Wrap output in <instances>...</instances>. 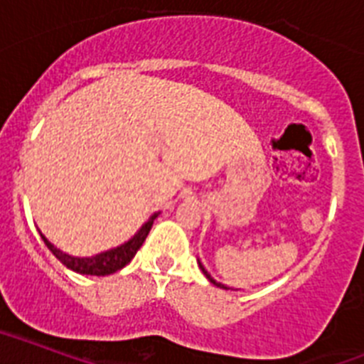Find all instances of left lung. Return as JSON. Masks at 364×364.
Segmentation results:
<instances>
[{
    "label": "left lung",
    "mask_w": 364,
    "mask_h": 364,
    "mask_svg": "<svg viewBox=\"0 0 364 364\" xmlns=\"http://www.w3.org/2000/svg\"><path fill=\"white\" fill-rule=\"evenodd\" d=\"M200 268H201V272H203V274H205V276H207V279H209L210 283H213V285H216V287H222V289H228V287H224V285H220V283H216V281L213 279V277H210L209 274H207V270H205V268H203V267H201V264H200Z\"/></svg>",
    "instance_id": "8db88e82"
}]
</instances>
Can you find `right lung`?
<instances>
[{
	"label": "right lung",
	"instance_id": "right-lung-1",
	"mask_svg": "<svg viewBox=\"0 0 364 364\" xmlns=\"http://www.w3.org/2000/svg\"><path fill=\"white\" fill-rule=\"evenodd\" d=\"M155 218H157V215L151 216L129 242L122 244L120 248L100 253L96 257H72V255H66V253H63L60 250L53 248V246L46 240V237H42V235L41 237L42 240H44L46 246H48V250L63 262L64 267L70 268V270L77 272V274H87V276H109V274H114V272H118L120 268H124L131 259L135 257V253L139 252V248L142 246L146 237H148L149 229L154 225Z\"/></svg>",
	"mask_w": 364,
	"mask_h": 364
}]
</instances>
